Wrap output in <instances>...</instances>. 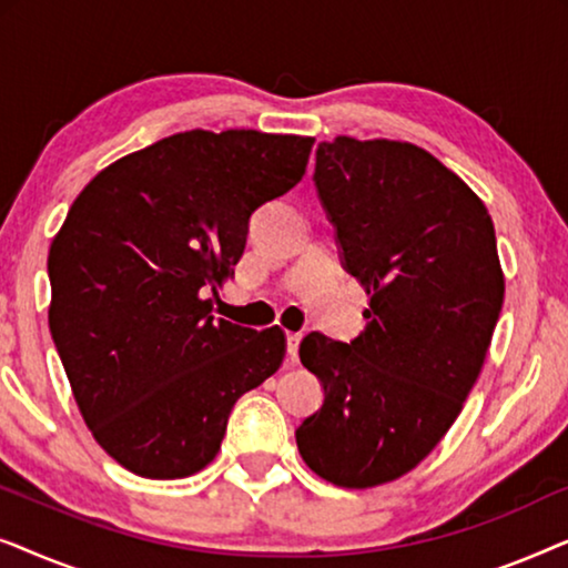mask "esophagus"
<instances>
[{"mask_svg":"<svg viewBox=\"0 0 568 568\" xmlns=\"http://www.w3.org/2000/svg\"><path fill=\"white\" fill-rule=\"evenodd\" d=\"M300 341H302V333H286V356H290L292 364L297 362Z\"/></svg>","mask_w":568,"mask_h":568,"instance_id":"1","label":"esophagus"}]
</instances>
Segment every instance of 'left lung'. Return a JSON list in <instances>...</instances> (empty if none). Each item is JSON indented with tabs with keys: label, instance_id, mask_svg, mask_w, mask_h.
<instances>
[{
	"label": "left lung",
	"instance_id": "left-lung-1",
	"mask_svg": "<svg viewBox=\"0 0 568 568\" xmlns=\"http://www.w3.org/2000/svg\"><path fill=\"white\" fill-rule=\"evenodd\" d=\"M313 181L341 266L369 302L348 344L302 338L323 406L294 437L317 476L369 488L414 470L476 385L504 305L494 222L453 170L406 142H321Z\"/></svg>",
	"mask_w": 568,
	"mask_h": 568
}]
</instances>
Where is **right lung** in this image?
<instances>
[{
	"instance_id": "add662e5",
	"label": "right lung",
	"mask_w": 568,
	"mask_h": 568,
	"mask_svg": "<svg viewBox=\"0 0 568 568\" xmlns=\"http://www.w3.org/2000/svg\"><path fill=\"white\" fill-rule=\"evenodd\" d=\"M315 139L185 131L98 173L49 253L53 344L98 445L144 478L220 453L237 398L274 375L284 331L212 315L255 209L302 181Z\"/></svg>"
}]
</instances>
